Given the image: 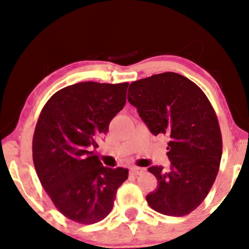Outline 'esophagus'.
I'll return each mask as SVG.
<instances>
[{
	"label": "esophagus",
	"instance_id": "obj_1",
	"mask_svg": "<svg viewBox=\"0 0 249 249\" xmlns=\"http://www.w3.org/2000/svg\"><path fill=\"white\" fill-rule=\"evenodd\" d=\"M144 171H145L144 168H138V166H134V168L130 169V175L139 176V175H142V173Z\"/></svg>",
	"mask_w": 249,
	"mask_h": 249
}]
</instances>
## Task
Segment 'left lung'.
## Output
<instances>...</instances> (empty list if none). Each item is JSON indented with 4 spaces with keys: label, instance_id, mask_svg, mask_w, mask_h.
<instances>
[{
    "label": "left lung",
    "instance_id": "obj_1",
    "mask_svg": "<svg viewBox=\"0 0 249 249\" xmlns=\"http://www.w3.org/2000/svg\"><path fill=\"white\" fill-rule=\"evenodd\" d=\"M128 93L152 134L169 138L171 169L148 168L158 188L146 200L164 215H187L205 199L219 172L222 136L215 111L195 83L176 72L134 81Z\"/></svg>",
    "mask_w": 249,
    "mask_h": 249
}]
</instances>
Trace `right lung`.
<instances>
[{"label":"right lung","mask_w":249,"mask_h":249,"mask_svg":"<svg viewBox=\"0 0 249 249\" xmlns=\"http://www.w3.org/2000/svg\"><path fill=\"white\" fill-rule=\"evenodd\" d=\"M128 83H78L56 91L40 112L33 137L39 181L64 216L100 222L113 207L128 170L103 166L93 149L124 108Z\"/></svg>","instance_id":"add662e5"}]
</instances>
